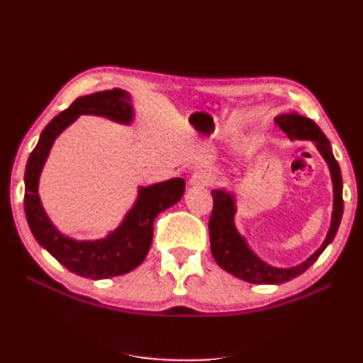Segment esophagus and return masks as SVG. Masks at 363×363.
Wrapping results in <instances>:
<instances>
[{
	"mask_svg": "<svg viewBox=\"0 0 363 363\" xmlns=\"http://www.w3.org/2000/svg\"><path fill=\"white\" fill-rule=\"evenodd\" d=\"M213 182H214V176L211 173H208V171H205V169L195 171L192 177H190V184H192V186H199V187H208V186H211Z\"/></svg>",
	"mask_w": 363,
	"mask_h": 363,
	"instance_id": "1",
	"label": "esophagus"
}]
</instances>
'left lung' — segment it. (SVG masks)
<instances>
[{"label":"left lung","mask_w":363,"mask_h":363,"mask_svg":"<svg viewBox=\"0 0 363 363\" xmlns=\"http://www.w3.org/2000/svg\"><path fill=\"white\" fill-rule=\"evenodd\" d=\"M275 123H277V126L281 131L286 133V136L290 139H309L314 140L317 144V149L320 150L325 162L328 163L331 171V181H333L335 192V208L330 232L327 238H325V242L322 243V247L318 248L309 259L299 264L296 267L277 269L267 266L266 262H262L259 257L251 253V250L247 247L243 237H240V233L237 232L235 225H233L235 206H233L232 195L224 192V190H213V211L210 216V223H208V229H210V245L214 259H216L220 267L225 269L227 272H230L232 275H235V277L245 281H250V284L259 285H280L306 272V270L318 259V256L323 253V250L328 247L331 240H333L342 218L341 169L333 157V152H331L327 136H325L320 128H318L311 118H306V116L298 113H281L279 116H275Z\"/></svg>","instance_id":"obj_1"}]
</instances>
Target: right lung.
Segmentation results:
<instances>
[{
    "instance_id": "1",
    "label": "right lung",
    "mask_w": 363,
    "mask_h": 363,
    "mask_svg": "<svg viewBox=\"0 0 363 363\" xmlns=\"http://www.w3.org/2000/svg\"><path fill=\"white\" fill-rule=\"evenodd\" d=\"M83 113L102 115L120 123H130L133 118L130 94L120 88H113L78 97L69 108L48 123L38 144L28 157L23 206L30 230L43 248H46L70 272L99 280L130 272L145 259L153 237V220L160 213L181 200L186 181L174 177L140 189L136 205L128 213L118 229L107 238L96 242H77L64 237L43 211L38 196V177L54 139L75 121L78 115Z\"/></svg>"
}]
</instances>
